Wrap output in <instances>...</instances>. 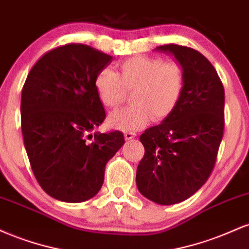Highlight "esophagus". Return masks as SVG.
<instances>
[{
  "instance_id": "esophagus-1",
  "label": "esophagus",
  "mask_w": 249,
  "mask_h": 249,
  "mask_svg": "<svg viewBox=\"0 0 249 249\" xmlns=\"http://www.w3.org/2000/svg\"><path fill=\"white\" fill-rule=\"evenodd\" d=\"M136 136H137V133L133 132V131H126V132L124 133V137L126 141H131V139H133Z\"/></svg>"
}]
</instances>
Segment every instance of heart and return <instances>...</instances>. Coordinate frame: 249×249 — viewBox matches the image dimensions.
I'll return each mask as SVG.
<instances>
[{
    "label": "heart",
    "mask_w": 249,
    "mask_h": 249,
    "mask_svg": "<svg viewBox=\"0 0 249 249\" xmlns=\"http://www.w3.org/2000/svg\"><path fill=\"white\" fill-rule=\"evenodd\" d=\"M99 101L116 107L132 90L130 107L113 111L108 124L122 131L144 127L151 118L161 121L178 107L185 88V70L179 62L160 57L133 56L117 64L116 71L105 68L93 81Z\"/></svg>",
    "instance_id": "heart-1"
}]
</instances>
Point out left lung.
Here are the masks:
<instances>
[{
    "mask_svg": "<svg viewBox=\"0 0 249 249\" xmlns=\"http://www.w3.org/2000/svg\"><path fill=\"white\" fill-rule=\"evenodd\" d=\"M185 70L178 107L159 125L141 136L145 154L136 182L145 198L174 205L192 196L211 176L225 126V90L218 72L199 51L177 44L160 45Z\"/></svg>",
    "mask_w": 249,
    "mask_h": 249,
    "instance_id": "left-lung-1",
    "label": "left lung"
}]
</instances>
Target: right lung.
<instances>
[{
  "instance_id": "add662e5",
  "label": "right lung",
  "mask_w": 249,
  "mask_h": 249,
  "mask_svg": "<svg viewBox=\"0 0 249 249\" xmlns=\"http://www.w3.org/2000/svg\"><path fill=\"white\" fill-rule=\"evenodd\" d=\"M112 56L67 44L42 56L22 90L21 126L34 176L45 193L65 202L95 196L107 162L124 145L121 131L96 132L105 110L93 81Z\"/></svg>"
}]
</instances>
